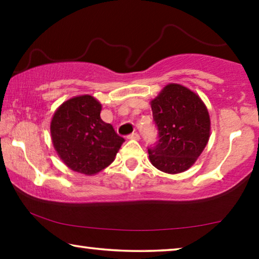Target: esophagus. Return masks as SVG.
Masks as SVG:
<instances>
[{
	"instance_id": "obj_1",
	"label": "esophagus",
	"mask_w": 259,
	"mask_h": 259,
	"mask_svg": "<svg viewBox=\"0 0 259 259\" xmlns=\"http://www.w3.org/2000/svg\"><path fill=\"white\" fill-rule=\"evenodd\" d=\"M127 138H128V139H131V140H139L140 136L137 132H133V133H131L130 136H127Z\"/></svg>"
}]
</instances>
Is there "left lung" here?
I'll return each mask as SVG.
<instances>
[{
  "mask_svg": "<svg viewBox=\"0 0 259 259\" xmlns=\"http://www.w3.org/2000/svg\"><path fill=\"white\" fill-rule=\"evenodd\" d=\"M159 140L148 147L154 167L165 173L189 169L210 138L211 121L206 106L196 93L178 83H169L151 101Z\"/></svg>",
  "mask_w": 259,
  "mask_h": 259,
  "instance_id": "obj_1",
  "label": "left lung"
}]
</instances>
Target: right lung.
Here are the masks:
<instances>
[{
    "instance_id": "right-lung-1",
    "label": "right lung",
    "mask_w": 259,
    "mask_h": 259,
    "mask_svg": "<svg viewBox=\"0 0 259 259\" xmlns=\"http://www.w3.org/2000/svg\"><path fill=\"white\" fill-rule=\"evenodd\" d=\"M101 104L92 95L63 102L53 115L52 141L73 171L92 176L111 165L125 139L100 118Z\"/></svg>"
}]
</instances>
